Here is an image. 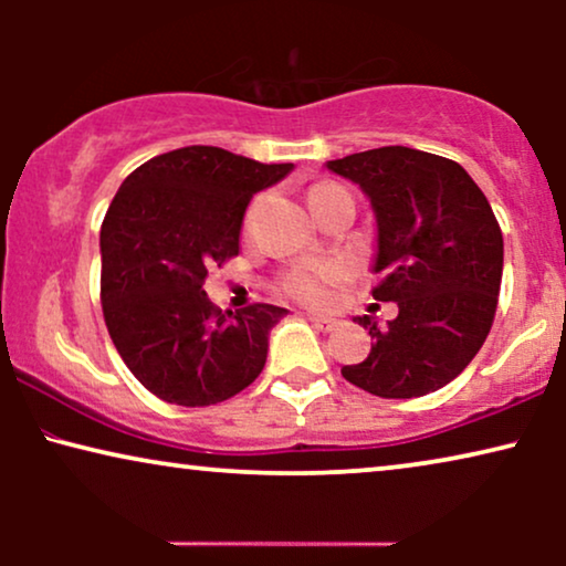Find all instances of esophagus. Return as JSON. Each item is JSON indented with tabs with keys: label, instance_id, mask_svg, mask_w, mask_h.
I'll list each match as a JSON object with an SVG mask.
<instances>
[{
	"label": "esophagus",
	"instance_id": "obj_1",
	"mask_svg": "<svg viewBox=\"0 0 566 566\" xmlns=\"http://www.w3.org/2000/svg\"><path fill=\"white\" fill-rule=\"evenodd\" d=\"M308 322H312L314 327L319 329V332H332V329L337 327V322L329 319V316H316V314H312V316H308Z\"/></svg>",
	"mask_w": 566,
	"mask_h": 566
}]
</instances>
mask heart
I'll return each instance as SVG.
<instances>
[{
    "label": "heart",
    "mask_w": 566,
    "mask_h": 566,
    "mask_svg": "<svg viewBox=\"0 0 566 566\" xmlns=\"http://www.w3.org/2000/svg\"><path fill=\"white\" fill-rule=\"evenodd\" d=\"M335 192H345V190L335 182H316L312 185V190H308V203L312 206L319 203L322 198L335 196ZM254 208H258V203L250 208V213H247V227L252 223ZM345 275H347L345 268L332 265V262H327V265L298 268V270H291V273L283 277L281 291L285 296L298 301V304L304 306H324L332 298V285L343 283Z\"/></svg>",
    "instance_id": "heart-1"
}]
</instances>
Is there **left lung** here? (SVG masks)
<instances>
[{
    "label": "left lung",
    "instance_id": "obj_1",
    "mask_svg": "<svg viewBox=\"0 0 566 566\" xmlns=\"http://www.w3.org/2000/svg\"><path fill=\"white\" fill-rule=\"evenodd\" d=\"M360 185L378 227L376 301L397 319L368 329L370 353L343 366L358 389L412 399L443 389L490 335L502 283V231L490 200L459 161L409 146H381L327 161Z\"/></svg>",
    "mask_w": 566,
    "mask_h": 566
}]
</instances>
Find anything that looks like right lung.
<instances>
[{
	"instance_id": "add662e5",
	"label": "right lung",
	"mask_w": 566,
	"mask_h": 566,
	"mask_svg": "<svg viewBox=\"0 0 566 566\" xmlns=\"http://www.w3.org/2000/svg\"><path fill=\"white\" fill-rule=\"evenodd\" d=\"M293 165H262L219 146H182L134 169L99 229V301L115 350L154 397L208 407L247 389L285 308L221 312L203 283L237 258L254 192Z\"/></svg>"
}]
</instances>
